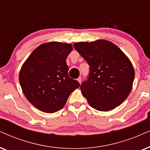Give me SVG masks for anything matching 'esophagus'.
<instances>
[{"mask_svg":"<svg viewBox=\"0 0 150 150\" xmlns=\"http://www.w3.org/2000/svg\"><path fill=\"white\" fill-rule=\"evenodd\" d=\"M77 81H79V84H81V77H79L78 78H77Z\"/></svg>","mask_w":150,"mask_h":150,"instance_id":"1","label":"esophagus"}]
</instances>
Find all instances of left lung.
Listing matches in <instances>:
<instances>
[{
	"instance_id": "left-lung-1",
	"label": "left lung",
	"mask_w": 150,
	"mask_h": 150,
	"mask_svg": "<svg viewBox=\"0 0 150 150\" xmlns=\"http://www.w3.org/2000/svg\"><path fill=\"white\" fill-rule=\"evenodd\" d=\"M74 48L90 66L88 79L80 89L91 107L108 111L120 105L129 95L135 76L129 59L105 39L75 43Z\"/></svg>"
}]
</instances>
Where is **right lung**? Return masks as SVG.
I'll return each mask as SVG.
<instances>
[{"label": "right lung", "instance_id": "add662e5", "mask_svg": "<svg viewBox=\"0 0 150 150\" xmlns=\"http://www.w3.org/2000/svg\"><path fill=\"white\" fill-rule=\"evenodd\" d=\"M71 43H42L30 54L19 73V82L28 101L45 113H54L66 105L69 96L80 86L69 77L66 58Z\"/></svg>", "mask_w": 150, "mask_h": 150}]
</instances>
